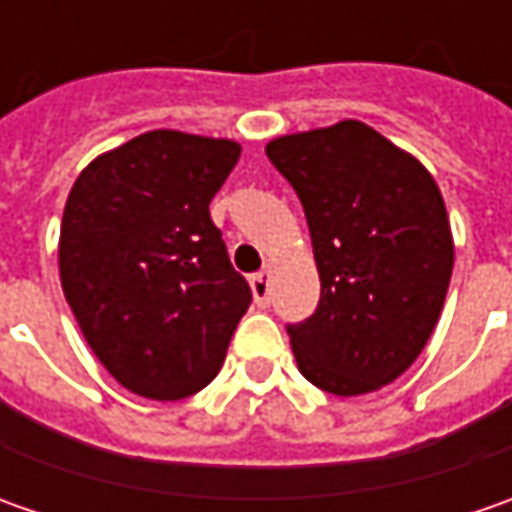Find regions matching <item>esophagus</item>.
I'll list each match as a JSON object with an SVG mask.
<instances>
[{"label":"esophagus","instance_id":"1","mask_svg":"<svg viewBox=\"0 0 512 512\" xmlns=\"http://www.w3.org/2000/svg\"><path fill=\"white\" fill-rule=\"evenodd\" d=\"M270 279H273V270L270 267L250 276V290H253V299H256L259 307L270 305Z\"/></svg>","mask_w":512,"mask_h":512}]
</instances>
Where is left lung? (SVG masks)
Masks as SVG:
<instances>
[{
    "label": "left lung",
    "mask_w": 512,
    "mask_h": 512,
    "mask_svg": "<svg viewBox=\"0 0 512 512\" xmlns=\"http://www.w3.org/2000/svg\"><path fill=\"white\" fill-rule=\"evenodd\" d=\"M267 159L305 207L322 296L287 325L307 382L362 396L399 379L439 322L453 233L422 162L364 122L279 136Z\"/></svg>",
    "instance_id": "8db88e82"
}]
</instances>
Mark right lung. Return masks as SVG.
I'll use <instances>...</instances> for the list:
<instances>
[{"label":"right lung","instance_id":"right-lung-1","mask_svg":"<svg viewBox=\"0 0 512 512\" xmlns=\"http://www.w3.org/2000/svg\"><path fill=\"white\" fill-rule=\"evenodd\" d=\"M239 153L233 139L148 130L96 156L70 187L62 290L96 359L136 396L199 393L250 307L210 219Z\"/></svg>","mask_w":512,"mask_h":512}]
</instances>
